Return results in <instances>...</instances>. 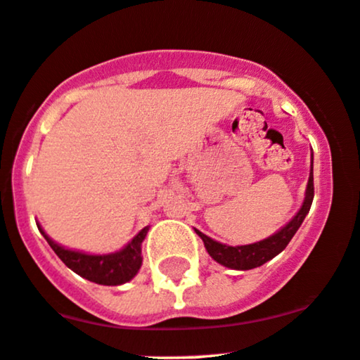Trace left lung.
<instances>
[{
    "instance_id": "obj_1",
    "label": "left lung",
    "mask_w": 360,
    "mask_h": 360,
    "mask_svg": "<svg viewBox=\"0 0 360 360\" xmlns=\"http://www.w3.org/2000/svg\"><path fill=\"white\" fill-rule=\"evenodd\" d=\"M313 198H314V183H313V160H311V174H309V181H307L306 198H304L301 210L297 212V215H295L289 224L283 225V227L280 229L278 232H275L274 236L259 240V243L246 244V246H227V244L217 243V240H213L212 238H208V236H205L203 232L198 231V229H195V232L200 236L201 240H203L208 255H210L217 263L224 264V266L227 268H232V270H251V268L262 266V264L270 262V259L275 258L278 252L285 250L287 244L290 243V239L294 238L297 229L301 227L304 219H306V215L309 213Z\"/></svg>"
}]
</instances>
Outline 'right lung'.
I'll list each match as a JSON object with an SVG mask.
<instances>
[{
	"label": "right lung",
	"mask_w": 360,
	"mask_h": 360,
	"mask_svg": "<svg viewBox=\"0 0 360 360\" xmlns=\"http://www.w3.org/2000/svg\"><path fill=\"white\" fill-rule=\"evenodd\" d=\"M37 227L49 243V246L53 248V251L59 256V259L70 270L90 280V282L98 283V285H121V283L129 282L141 266V259H143L141 258V243L147 236L148 227L141 229L131 239V243L126 244L121 251L110 252V255H86V252L66 250V248L54 243L42 231L41 225L37 224Z\"/></svg>",
	"instance_id": "right-lung-1"
}]
</instances>
